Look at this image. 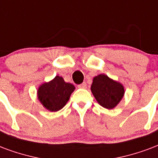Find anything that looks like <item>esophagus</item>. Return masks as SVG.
<instances>
[{
    "instance_id": "1",
    "label": "esophagus",
    "mask_w": 158,
    "mask_h": 158,
    "mask_svg": "<svg viewBox=\"0 0 158 158\" xmlns=\"http://www.w3.org/2000/svg\"><path fill=\"white\" fill-rule=\"evenodd\" d=\"M78 87H79V89H85L87 87V85H86V83L84 82L82 83V84H80V85H78Z\"/></svg>"
}]
</instances>
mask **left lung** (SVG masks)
<instances>
[{
    "label": "left lung",
    "instance_id": "8db88e82",
    "mask_svg": "<svg viewBox=\"0 0 158 158\" xmlns=\"http://www.w3.org/2000/svg\"><path fill=\"white\" fill-rule=\"evenodd\" d=\"M91 92L100 106L110 110L123 98L125 89L121 83L110 79L106 74H99L93 79Z\"/></svg>",
    "mask_w": 158,
    "mask_h": 158
}]
</instances>
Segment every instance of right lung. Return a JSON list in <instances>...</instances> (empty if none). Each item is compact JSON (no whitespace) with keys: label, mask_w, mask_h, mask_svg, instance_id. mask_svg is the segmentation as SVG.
<instances>
[{"label":"right lung","mask_w":158,"mask_h":158,"mask_svg":"<svg viewBox=\"0 0 158 158\" xmlns=\"http://www.w3.org/2000/svg\"><path fill=\"white\" fill-rule=\"evenodd\" d=\"M75 87L70 83H66L60 76L48 83H44L37 89V98L47 110L55 112L61 110L70 98Z\"/></svg>","instance_id":"add662e5"}]
</instances>
